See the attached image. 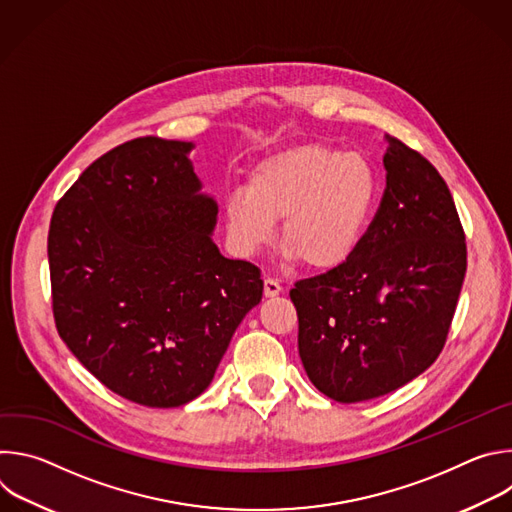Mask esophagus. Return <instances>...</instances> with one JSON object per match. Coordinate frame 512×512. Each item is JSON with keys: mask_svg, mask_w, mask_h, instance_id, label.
<instances>
[{"mask_svg": "<svg viewBox=\"0 0 512 512\" xmlns=\"http://www.w3.org/2000/svg\"><path fill=\"white\" fill-rule=\"evenodd\" d=\"M263 294L265 298H273V296H279L281 294V285L277 279L273 277H265L263 279Z\"/></svg>", "mask_w": 512, "mask_h": 512, "instance_id": "obj_1", "label": "esophagus"}]
</instances>
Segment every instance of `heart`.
I'll return each mask as SVG.
<instances>
[{
  "instance_id": "obj_1",
  "label": "heart",
  "mask_w": 512,
  "mask_h": 512,
  "mask_svg": "<svg viewBox=\"0 0 512 512\" xmlns=\"http://www.w3.org/2000/svg\"><path fill=\"white\" fill-rule=\"evenodd\" d=\"M375 196V174L358 154L296 145L261 160L247 188L227 196L225 229L233 249L251 257L273 241L283 218L287 257L326 271L356 251Z\"/></svg>"
}]
</instances>
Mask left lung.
I'll list each match as a JSON object with an SVG mask.
<instances>
[{"mask_svg":"<svg viewBox=\"0 0 512 512\" xmlns=\"http://www.w3.org/2000/svg\"><path fill=\"white\" fill-rule=\"evenodd\" d=\"M387 141V186L356 251L289 291L304 369L338 403L387 395L431 367L466 275V235L444 178L395 135Z\"/></svg>","mask_w":512,"mask_h":512,"instance_id":"left-lung-1","label":"left lung"}]
</instances>
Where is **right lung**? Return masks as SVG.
Segmentation results:
<instances>
[{
	"label": "right lung",
	"instance_id": "1",
	"mask_svg": "<svg viewBox=\"0 0 512 512\" xmlns=\"http://www.w3.org/2000/svg\"><path fill=\"white\" fill-rule=\"evenodd\" d=\"M190 141L137 137L95 160L48 231L52 314L64 344L113 393L178 407L212 381L261 302V273L212 243Z\"/></svg>",
	"mask_w": 512,
	"mask_h": 512
}]
</instances>
